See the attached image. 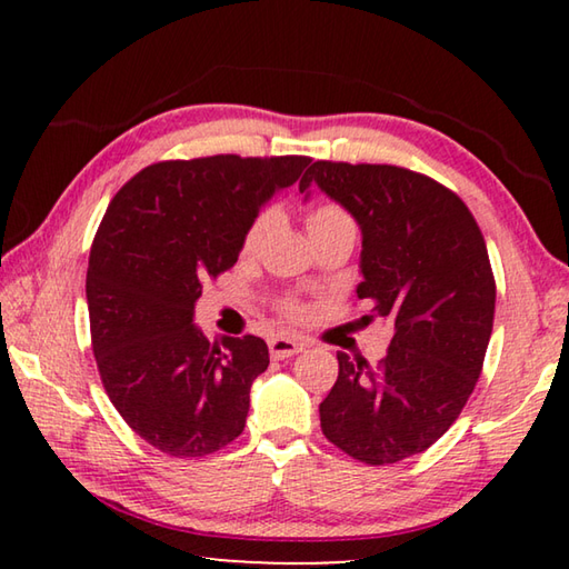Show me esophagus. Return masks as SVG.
Listing matches in <instances>:
<instances>
[{"label": "esophagus", "instance_id": "34e87169", "mask_svg": "<svg viewBox=\"0 0 569 569\" xmlns=\"http://www.w3.org/2000/svg\"><path fill=\"white\" fill-rule=\"evenodd\" d=\"M268 351H271L273 359H291L293 353L303 351V343L291 339V336H273V339H268Z\"/></svg>", "mask_w": 569, "mask_h": 569}]
</instances>
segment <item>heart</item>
<instances>
[{
	"label": "heart",
	"instance_id": "b5f03b06",
	"mask_svg": "<svg viewBox=\"0 0 569 569\" xmlns=\"http://www.w3.org/2000/svg\"><path fill=\"white\" fill-rule=\"evenodd\" d=\"M271 220H273V216L266 210V213H261L253 220V223H250L248 233L243 238L246 253L258 248V243H261L263 236L268 233V228H271ZM306 228H308V233H311V238L331 233V230H353V218L349 210L339 203H333V200H321V203H316L311 210H308ZM278 311H281L286 319H303L306 308H303V303H298L296 298H286V301L278 303Z\"/></svg>",
	"mask_w": 569,
	"mask_h": 569
}]
</instances>
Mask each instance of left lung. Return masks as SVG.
<instances>
[{
  "instance_id": "left-lung-1",
  "label": "left lung",
  "mask_w": 569,
  "mask_h": 569,
  "mask_svg": "<svg viewBox=\"0 0 569 569\" xmlns=\"http://www.w3.org/2000/svg\"><path fill=\"white\" fill-rule=\"evenodd\" d=\"M311 182L361 226L363 321L393 326L377 366L339 351L323 437L363 465H397L435 445L477 387L497 298L485 236L465 200L421 172L316 160L298 188Z\"/></svg>"
}]
</instances>
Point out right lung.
Listing matches in <instances>:
<instances>
[{
  "label": "right lung",
  "instance_id": "obj_1",
  "mask_svg": "<svg viewBox=\"0 0 569 569\" xmlns=\"http://www.w3.org/2000/svg\"><path fill=\"white\" fill-rule=\"evenodd\" d=\"M306 156L162 160L112 198L88 266L92 351L112 407L162 455L206 457L246 427L268 369L258 336L208 341L192 323L208 278L238 261L258 210Z\"/></svg>",
  "mask_w": 569,
  "mask_h": 569
}]
</instances>
